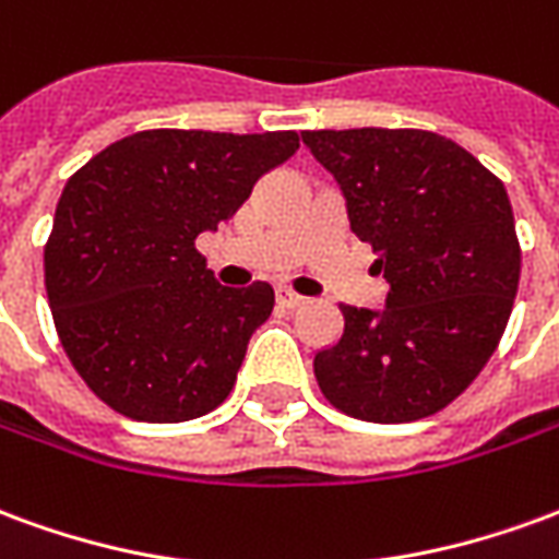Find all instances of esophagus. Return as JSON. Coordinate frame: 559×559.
<instances>
[{"instance_id": "obj_1", "label": "esophagus", "mask_w": 559, "mask_h": 559, "mask_svg": "<svg viewBox=\"0 0 559 559\" xmlns=\"http://www.w3.org/2000/svg\"><path fill=\"white\" fill-rule=\"evenodd\" d=\"M278 305H281V308H299V305H305V296L287 290V287H281V290H278Z\"/></svg>"}]
</instances>
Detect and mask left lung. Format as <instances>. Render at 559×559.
<instances>
[{
    "label": "left lung",
    "mask_w": 559,
    "mask_h": 559,
    "mask_svg": "<svg viewBox=\"0 0 559 559\" xmlns=\"http://www.w3.org/2000/svg\"><path fill=\"white\" fill-rule=\"evenodd\" d=\"M302 140L341 185L350 230L389 284L380 311L341 305L344 335L314 356L320 392L380 425L443 411L491 359L515 302L521 245L503 182L419 128Z\"/></svg>",
    "instance_id": "8db88e82"
}]
</instances>
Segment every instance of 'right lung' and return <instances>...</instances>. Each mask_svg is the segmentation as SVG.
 <instances>
[{"label":"right lung","instance_id":"obj_1","mask_svg":"<svg viewBox=\"0 0 559 559\" xmlns=\"http://www.w3.org/2000/svg\"><path fill=\"white\" fill-rule=\"evenodd\" d=\"M296 148V131L155 128L116 140L68 179L44 284L68 359L107 407L188 421L230 395L275 290L218 284L194 239L233 218Z\"/></svg>","mask_w":559,"mask_h":559}]
</instances>
